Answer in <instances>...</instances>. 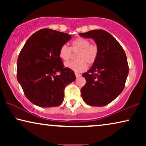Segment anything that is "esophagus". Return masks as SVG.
Here are the masks:
<instances>
[{"label":"esophagus","mask_w":146,"mask_h":146,"mask_svg":"<svg viewBox=\"0 0 146 146\" xmlns=\"http://www.w3.org/2000/svg\"><path fill=\"white\" fill-rule=\"evenodd\" d=\"M75 75H76V78H78V77H80L81 76L80 74H79V73H78V72H75Z\"/></svg>","instance_id":"esophagus-1"}]
</instances>
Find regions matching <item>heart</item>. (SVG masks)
I'll return each instance as SVG.
<instances>
[{"label":"heart","mask_w":146,"mask_h":146,"mask_svg":"<svg viewBox=\"0 0 146 146\" xmlns=\"http://www.w3.org/2000/svg\"><path fill=\"white\" fill-rule=\"evenodd\" d=\"M72 52H78L76 61L68 62L64 64L65 67L74 71L82 72L88 68V64H92L97 60L98 48L96 44H90L88 39L77 38L71 43V48L63 45L59 50V57L64 61L70 60L72 57Z\"/></svg>","instance_id":"b5f03b06"}]
</instances>
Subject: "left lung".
<instances>
[{
  "label": "left lung",
  "mask_w": 146,
  "mask_h": 146,
  "mask_svg": "<svg viewBox=\"0 0 146 146\" xmlns=\"http://www.w3.org/2000/svg\"><path fill=\"white\" fill-rule=\"evenodd\" d=\"M79 35L93 39L98 48L97 60L87 72L82 74L86 83L81 89L82 98L92 106L108 105L124 88L129 72L126 55L116 39L104 30Z\"/></svg>",
  "instance_id": "8db88e82"
}]
</instances>
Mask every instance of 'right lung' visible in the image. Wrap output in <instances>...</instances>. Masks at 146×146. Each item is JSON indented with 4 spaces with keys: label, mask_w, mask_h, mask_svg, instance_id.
<instances>
[{
    "label": "right lung",
    "mask_w": 146,
    "mask_h": 146,
    "mask_svg": "<svg viewBox=\"0 0 146 146\" xmlns=\"http://www.w3.org/2000/svg\"><path fill=\"white\" fill-rule=\"evenodd\" d=\"M71 38L67 33L44 29L26 42L18 58L17 80L35 105L42 108L60 105L65 87L75 80L74 72L64 68L59 57L60 47Z\"/></svg>",
    "instance_id": "right-lung-1"
}]
</instances>
